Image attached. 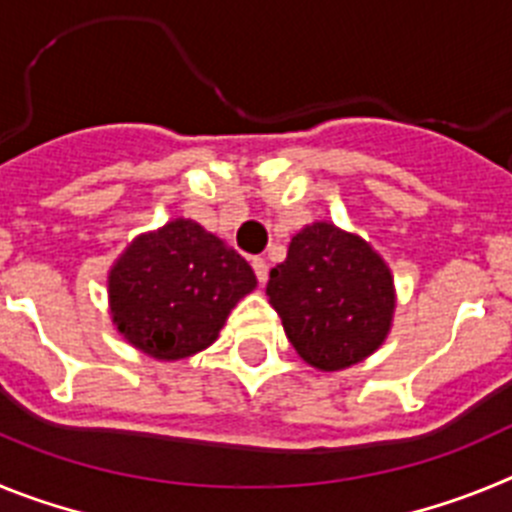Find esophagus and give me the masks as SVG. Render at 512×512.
Masks as SVG:
<instances>
[{
  "mask_svg": "<svg viewBox=\"0 0 512 512\" xmlns=\"http://www.w3.org/2000/svg\"><path fill=\"white\" fill-rule=\"evenodd\" d=\"M251 266H253V274H256V279H259V284H264L266 277H269V266H266V261L253 259Z\"/></svg>",
  "mask_w": 512,
  "mask_h": 512,
  "instance_id": "esophagus-1",
  "label": "esophagus"
}]
</instances>
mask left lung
<instances>
[{
    "label": "left lung",
    "instance_id": "obj_1",
    "mask_svg": "<svg viewBox=\"0 0 512 512\" xmlns=\"http://www.w3.org/2000/svg\"><path fill=\"white\" fill-rule=\"evenodd\" d=\"M271 307L307 364L338 372L374 354L395 312L392 274L359 235L312 223L269 271Z\"/></svg>",
    "mask_w": 512,
    "mask_h": 512
}]
</instances>
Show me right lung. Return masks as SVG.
<instances>
[{
	"mask_svg": "<svg viewBox=\"0 0 512 512\" xmlns=\"http://www.w3.org/2000/svg\"><path fill=\"white\" fill-rule=\"evenodd\" d=\"M253 287L241 253L192 220H174L140 235L112 266V320L143 354L184 359L215 341Z\"/></svg>",
	"mask_w": 512,
	"mask_h": 512,
	"instance_id": "right-lung-1",
	"label": "right lung"
}]
</instances>
